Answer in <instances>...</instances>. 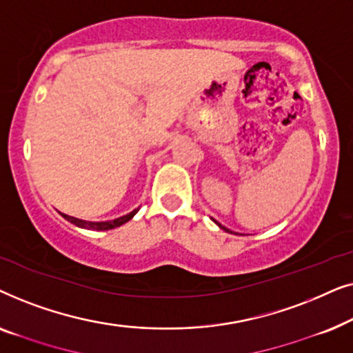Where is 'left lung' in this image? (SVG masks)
Listing matches in <instances>:
<instances>
[{
    "mask_svg": "<svg viewBox=\"0 0 353 353\" xmlns=\"http://www.w3.org/2000/svg\"><path fill=\"white\" fill-rule=\"evenodd\" d=\"M215 223H216V225H219V226H220V228H221V230H225V231H228V233H231V231H230V230H228V228H225V226H221V225H220V223H219V221H215Z\"/></svg>",
    "mask_w": 353,
    "mask_h": 353,
    "instance_id": "8db88e82",
    "label": "left lung"
}]
</instances>
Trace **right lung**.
Listing matches in <instances>:
<instances>
[{"label": "right lung", "mask_w": 353, "mask_h": 353, "mask_svg": "<svg viewBox=\"0 0 353 353\" xmlns=\"http://www.w3.org/2000/svg\"><path fill=\"white\" fill-rule=\"evenodd\" d=\"M134 214H137V210H133L132 214L123 215V216H120V219H115V220H110V221H86V220L75 219V216H70V215H65V214H62V216H64L67 221H70V223L80 226V228L104 231V230H114V228H117V226H120V225L127 223L128 220L133 219Z\"/></svg>", "instance_id": "1"}]
</instances>
